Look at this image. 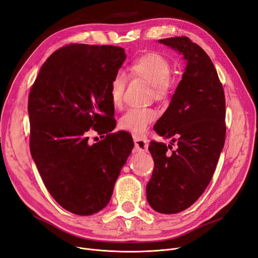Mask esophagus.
Returning a JSON list of instances; mask_svg holds the SVG:
<instances>
[{
	"label": "esophagus",
	"mask_w": 258,
	"mask_h": 258,
	"mask_svg": "<svg viewBox=\"0 0 258 258\" xmlns=\"http://www.w3.org/2000/svg\"><path fill=\"white\" fill-rule=\"evenodd\" d=\"M133 138H134V141H135V147H136L137 151L144 152V151L148 150L149 141H148L147 137L136 135V134H133Z\"/></svg>",
	"instance_id": "34e87169"
}]
</instances>
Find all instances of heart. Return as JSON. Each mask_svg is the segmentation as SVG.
Masks as SVG:
<instances>
[{"label": "heart", "mask_w": 258, "mask_h": 258, "mask_svg": "<svg viewBox=\"0 0 258 258\" xmlns=\"http://www.w3.org/2000/svg\"><path fill=\"white\" fill-rule=\"evenodd\" d=\"M130 72L133 76L142 78L152 84L153 96L158 101H164L171 95L172 64L164 55L158 52L143 53L133 60ZM125 84V76L121 73L116 74L110 81L109 98L115 108L122 105ZM156 118L157 111L154 108L133 107L120 117L118 125L121 130L141 135Z\"/></svg>", "instance_id": "heart-1"}]
</instances>
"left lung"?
I'll use <instances>...</instances> for the list:
<instances>
[{
    "label": "left lung",
    "instance_id": "left-lung-1",
    "mask_svg": "<svg viewBox=\"0 0 258 258\" xmlns=\"http://www.w3.org/2000/svg\"><path fill=\"white\" fill-rule=\"evenodd\" d=\"M159 42L182 53L186 67L154 126L172 142L151 141L154 169L147 198L155 211L175 214L191 207L214 175L226 140V99L214 64L199 45L184 36Z\"/></svg>",
    "mask_w": 258,
    "mask_h": 258
}]
</instances>
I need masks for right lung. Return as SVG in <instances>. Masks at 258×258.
Returning <instances> with one entry per match:
<instances>
[{"instance_id":"right-lung-1","label":"right lung","mask_w":258,"mask_h":258,"mask_svg":"<svg viewBox=\"0 0 258 258\" xmlns=\"http://www.w3.org/2000/svg\"><path fill=\"white\" fill-rule=\"evenodd\" d=\"M125 58L119 46L67 44L43 64L30 88L31 156L52 198L77 215L106 207L134 147L127 133H110L116 122L109 84ZM91 128L105 139L89 146Z\"/></svg>"}]
</instances>
